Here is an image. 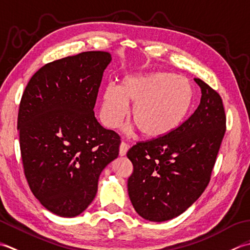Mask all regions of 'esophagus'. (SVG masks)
I'll use <instances>...</instances> for the list:
<instances>
[{"label":"esophagus","instance_id":"obj_1","mask_svg":"<svg viewBox=\"0 0 250 250\" xmlns=\"http://www.w3.org/2000/svg\"><path fill=\"white\" fill-rule=\"evenodd\" d=\"M128 147H129V146L125 144V142H121V145H120V155L121 156L126 155L127 151H128Z\"/></svg>","mask_w":250,"mask_h":250}]
</instances>
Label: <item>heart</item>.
Segmentation results:
<instances>
[{"label":"heart","instance_id":"heart-1","mask_svg":"<svg viewBox=\"0 0 250 250\" xmlns=\"http://www.w3.org/2000/svg\"><path fill=\"white\" fill-rule=\"evenodd\" d=\"M193 101L189 81L168 72L137 73L121 86H105L101 101V119L108 128H116L128 113L142 135L160 138L177 129L185 121Z\"/></svg>","mask_w":250,"mask_h":250}]
</instances>
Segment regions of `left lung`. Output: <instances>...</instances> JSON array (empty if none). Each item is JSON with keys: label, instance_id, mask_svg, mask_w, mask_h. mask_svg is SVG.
I'll return each instance as SVG.
<instances>
[{"label": "left lung", "instance_id": "obj_1", "mask_svg": "<svg viewBox=\"0 0 250 250\" xmlns=\"http://www.w3.org/2000/svg\"><path fill=\"white\" fill-rule=\"evenodd\" d=\"M201 103L189 119L164 137L138 142L127 152L134 170L127 181L135 210L163 222L186 211L210 180L226 132V113L216 90L200 79Z\"/></svg>", "mask_w": 250, "mask_h": 250}]
</instances>
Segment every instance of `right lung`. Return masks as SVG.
Segmentation results:
<instances>
[{"label": "right lung", "instance_id": "right-lung-1", "mask_svg": "<svg viewBox=\"0 0 250 250\" xmlns=\"http://www.w3.org/2000/svg\"><path fill=\"white\" fill-rule=\"evenodd\" d=\"M106 52H85L45 64L25 87L17 128L30 189L50 212L65 218L93 202L104 167L119 155L120 136L104 128L94 108Z\"/></svg>", "mask_w": 250, "mask_h": 250}]
</instances>
